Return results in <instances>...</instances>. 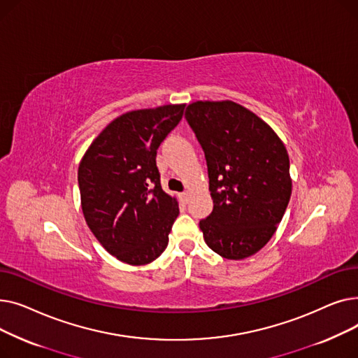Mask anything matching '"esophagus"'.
<instances>
[{
    "label": "esophagus",
    "instance_id": "1",
    "mask_svg": "<svg viewBox=\"0 0 358 358\" xmlns=\"http://www.w3.org/2000/svg\"><path fill=\"white\" fill-rule=\"evenodd\" d=\"M180 197H181V200H182L184 203H187V201H189V199H190V192H182V193L180 194Z\"/></svg>",
    "mask_w": 358,
    "mask_h": 358
}]
</instances>
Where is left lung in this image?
<instances>
[{
  "mask_svg": "<svg viewBox=\"0 0 358 358\" xmlns=\"http://www.w3.org/2000/svg\"><path fill=\"white\" fill-rule=\"evenodd\" d=\"M185 119L204 150L213 212L200 220L209 248L243 259L274 235L292 194L290 162L275 131L243 106L196 101Z\"/></svg>",
  "mask_w": 358,
  "mask_h": 358,
  "instance_id": "8db88e82",
  "label": "left lung"
}]
</instances>
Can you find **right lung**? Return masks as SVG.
Here are the masks:
<instances>
[{"mask_svg": "<svg viewBox=\"0 0 358 358\" xmlns=\"http://www.w3.org/2000/svg\"><path fill=\"white\" fill-rule=\"evenodd\" d=\"M185 104L127 111L92 141L78 166L81 208L104 250L130 266L157 259L168 245L178 201L159 181L157 149Z\"/></svg>", "mask_w": 358, "mask_h": 358, "instance_id": "right-lung-1", "label": "right lung"}]
</instances>
